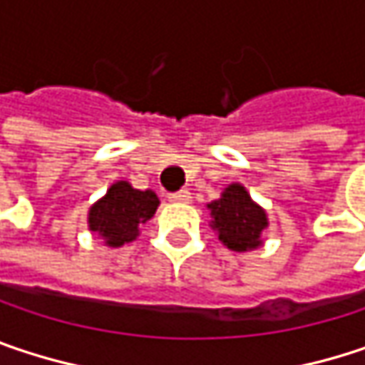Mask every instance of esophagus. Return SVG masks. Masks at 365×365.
<instances>
[{
  "label": "esophagus",
  "instance_id": "obj_1",
  "mask_svg": "<svg viewBox=\"0 0 365 365\" xmlns=\"http://www.w3.org/2000/svg\"><path fill=\"white\" fill-rule=\"evenodd\" d=\"M169 200H171V202H182V205H187V202L192 200V194H190L187 190H180V192L169 194Z\"/></svg>",
  "mask_w": 365,
  "mask_h": 365
}]
</instances>
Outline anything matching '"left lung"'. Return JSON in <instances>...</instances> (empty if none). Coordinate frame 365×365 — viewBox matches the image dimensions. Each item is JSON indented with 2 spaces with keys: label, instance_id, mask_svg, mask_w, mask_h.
<instances>
[{
  "label": "left lung",
  "instance_id": "obj_1",
  "mask_svg": "<svg viewBox=\"0 0 365 365\" xmlns=\"http://www.w3.org/2000/svg\"><path fill=\"white\" fill-rule=\"evenodd\" d=\"M219 242L234 252H247L263 245V232L269 225L267 213L250 198L242 183L234 182L223 187L221 196L207 205Z\"/></svg>",
  "mask_w": 365,
  "mask_h": 365
}]
</instances>
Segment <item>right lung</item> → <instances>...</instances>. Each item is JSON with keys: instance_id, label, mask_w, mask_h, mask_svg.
Here are the masks:
<instances>
[{"instance_id": "obj_1", "label": "right lung", "mask_w": 365, "mask_h": 365, "mask_svg": "<svg viewBox=\"0 0 365 365\" xmlns=\"http://www.w3.org/2000/svg\"><path fill=\"white\" fill-rule=\"evenodd\" d=\"M160 200L152 190H135L127 180L115 182L89 207L87 227L106 247L118 249L140 236V225L150 221Z\"/></svg>"}]
</instances>
